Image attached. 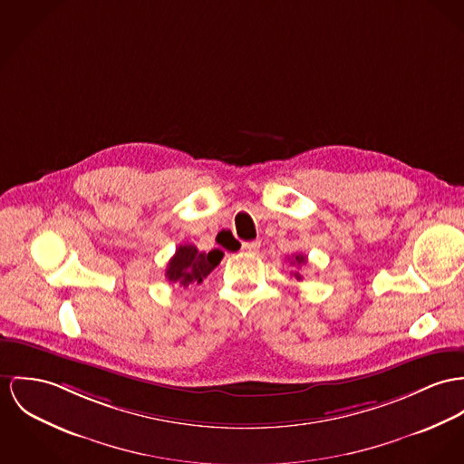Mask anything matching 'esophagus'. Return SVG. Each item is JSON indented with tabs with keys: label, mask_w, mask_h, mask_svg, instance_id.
Instances as JSON below:
<instances>
[{
	"label": "esophagus",
	"mask_w": 464,
	"mask_h": 464,
	"mask_svg": "<svg viewBox=\"0 0 464 464\" xmlns=\"http://www.w3.org/2000/svg\"><path fill=\"white\" fill-rule=\"evenodd\" d=\"M259 247H261L259 240H252V242H244L242 244V250H246V252H257Z\"/></svg>",
	"instance_id": "34e87169"
}]
</instances>
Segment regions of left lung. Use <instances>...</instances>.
I'll list each match as a JSON object with an SVG mask.
<instances>
[{"label": "left lung", "mask_w": 464, "mask_h": 464, "mask_svg": "<svg viewBox=\"0 0 464 464\" xmlns=\"http://www.w3.org/2000/svg\"><path fill=\"white\" fill-rule=\"evenodd\" d=\"M305 263H307V257H305L304 254H295L293 259H291V265H298V266H300V265H305ZM293 276H295L298 281L302 279V276H300L298 272H293Z\"/></svg>", "instance_id": "1"}]
</instances>
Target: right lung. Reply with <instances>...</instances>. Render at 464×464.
Segmentation results:
<instances>
[{"mask_svg":"<svg viewBox=\"0 0 464 464\" xmlns=\"http://www.w3.org/2000/svg\"><path fill=\"white\" fill-rule=\"evenodd\" d=\"M222 252H199L196 246L185 244L179 246L175 256L169 259L166 268V279L173 285L187 287L188 285H201L203 279L210 276V272L220 263Z\"/></svg>","mask_w":464,"mask_h":464,"instance_id":"obj_1","label":"right lung"}]
</instances>
